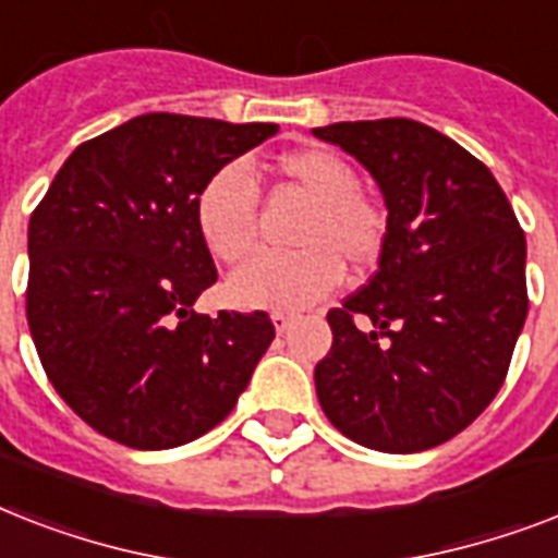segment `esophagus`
<instances>
[{
  "label": "esophagus",
  "instance_id": "1",
  "mask_svg": "<svg viewBox=\"0 0 558 558\" xmlns=\"http://www.w3.org/2000/svg\"><path fill=\"white\" fill-rule=\"evenodd\" d=\"M271 324H275V330L287 332L292 324H295V315L292 313H271Z\"/></svg>",
  "mask_w": 558,
  "mask_h": 558
}]
</instances>
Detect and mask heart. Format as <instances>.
I'll return each mask as SVG.
<instances>
[{
    "mask_svg": "<svg viewBox=\"0 0 558 558\" xmlns=\"http://www.w3.org/2000/svg\"><path fill=\"white\" fill-rule=\"evenodd\" d=\"M275 173L313 199L298 228L301 248L257 254L231 278V298L252 310H301L336 289L348 263L353 271L376 266L388 243V214L362 193V179L344 156L327 147H301L275 159ZM196 231L222 263H240L257 245V199L243 165L214 170L193 202Z\"/></svg>",
    "mask_w": 558,
    "mask_h": 558,
    "instance_id": "1",
    "label": "heart"
}]
</instances>
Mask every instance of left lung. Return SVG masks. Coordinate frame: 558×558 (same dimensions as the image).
Returning <instances> with one entry per match:
<instances>
[{
  "instance_id": "obj_1",
  "label": "left lung",
  "mask_w": 558,
  "mask_h": 558,
  "mask_svg": "<svg viewBox=\"0 0 558 558\" xmlns=\"http://www.w3.org/2000/svg\"><path fill=\"white\" fill-rule=\"evenodd\" d=\"M313 133L356 156L388 205L379 269L327 313L318 402L367 449H434L507 379L530 304L524 231L484 161L432 126L379 118Z\"/></svg>"
}]
</instances>
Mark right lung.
<instances>
[{
	"label": "right lung",
	"instance_id": "right-lung-1",
	"mask_svg": "<svg viewBox=\"0 0 558 558\" xmlns=\"http://www.w3.org/2000/svg\"><path fill=\"white\" fill-rule=\"evenodd\" d=\"M278 124L147 112L83 142L28 222L25 315L48 381L130 449H173L231 414L275 339L266 313L193 310L217 283L193 217L205 179Z\"/></svg>",
	"mask_w": 558,
	"mask_h": 558
}]
</instances>
